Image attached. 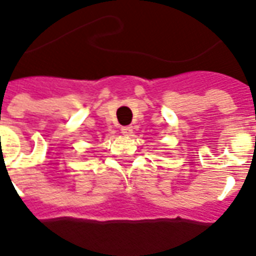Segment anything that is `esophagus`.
<instances>
[{
  "label": "esophagus",
  "mask_w": 256,
  "mask_h": 256,
  "mask_svg": "<svg viewBox=\"0 0 256 256\" xmlns=\"http://www.w3.org/2000/svg\"><path fill=\"white\" fill-rule=\"evenodd\" d=\"M120 132H122L124 136H132V126H124V128H120Z\"/></svg>",
  "instance_id": "1"
}]
</instances>
